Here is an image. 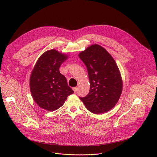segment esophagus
<instances>
[{
  "mask_svg": "<svg viewBox=\"0 0 157 157\" xmlns=\"http://www.w3.org/2000/svg\"><path fill=\"white\" fill-rule=\"evenodd\" d=\"M73 91H74V92H75V93H76V92H77V91H78V87H73Z\"/></svg>",
  "mask_w": 157,
  "mask_h": 157,
  "instance_id": "34e87169",
  "label": "esophagus"
}]
</instances>
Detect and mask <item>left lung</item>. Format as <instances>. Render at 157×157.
Masks as SVG:
<instances>
[{
    "mask_svg": "<svg viewBox=\"0 0 157 157\" xmlns=\"http://www.w3.org/2000/svg\"><path fill=\"white\" fill-rule=\"evenodd\" d=\"M78 55L87 67L90 83L89 94L79 98L92 113H105L116 105L122 94L123 82L118 66L113 56L98 44Z\"/></svg>",
    "mask_w": 157,
    "mask_h": 157,
    "instance_id": "left-lung-1",
    "label": "left lung"
}]
</instances>
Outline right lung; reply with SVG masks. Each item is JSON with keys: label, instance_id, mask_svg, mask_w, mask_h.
<instances>
[{"label": "right lung", "instance_id": "obj_1", "mask_svg": "<svg viewBox=\"0 0 157 157\" xmlns=\"http://www.w3.org/2000/svg\"><path fill=\"white\" fill-rule=\"evenodd\" d=\"M68 58L67 55L52 49L38 59L30 75V88L33 100L40 107L56 110L74 93L59 70Z\"/></svg>", "mask_w": 157, "mask_h": 157}]
</instances>
